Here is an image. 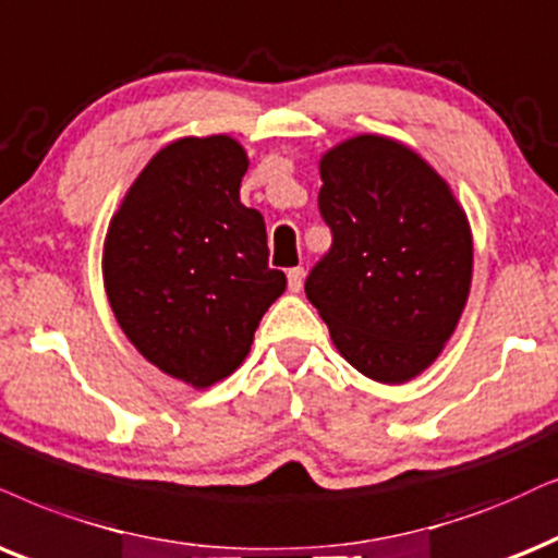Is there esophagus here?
<instances>
[{
    "label": "esophagus",
    "instance_id": "obj_1",
    "mask_svg": "<svg viewBox=\"0 0 558 558\" xmlns=\"http://www.w3.org/2000/svg\"><path fill=\"white\" fill-rule=\"evenodd\" d=\"M303 288V267H291L288 270V291L299 293Z\"/></svg>",
    "mask_w": 558,
    "mask_h": 558
}]
</instances>
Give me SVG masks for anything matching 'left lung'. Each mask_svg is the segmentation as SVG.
Wrapping results in <instances>:
<instances>
[{"instance_id":"left-lung-1","label":"left lung","mask_w":558,"mask_h":558,"mask_svg":"<svg viewBox=\"0 0 558 558\" xmlns=\"http://www.w3.org/2000/svg\"><path fill=\"white\" fill-rule=\"evenodd\" d=\"M331 246L306 299L363 376L404 384L440 355L471 288L474 242L448 182L386 136H355L319 161Z\"/></svg>"}]
</instances>
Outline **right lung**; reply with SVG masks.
Masks as SVG:
<instances>
[{"instance_id": "obj_1", "label": "right lung", "mask_w": 558, "mask_h": 558, "mask_svg": "<svg viewBox=\"0 0 558 558\" xmlns=\"http://www.w3.org/2000/svg\"><path fill=\"white\" fill-rule=\"evenodd\" d=\"M246 167L229 136L172 141L133 182L105 239V291L125 337L195 389L242 365L286 291V275L267 265L263 214L239 201Z\"/></svg>"}]
</instances>
